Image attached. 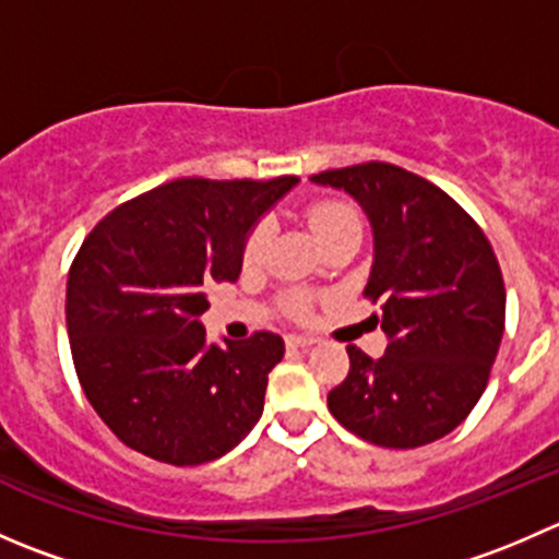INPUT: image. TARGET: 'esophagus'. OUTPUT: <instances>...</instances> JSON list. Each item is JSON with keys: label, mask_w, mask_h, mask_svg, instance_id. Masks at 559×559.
<instances>
[{"label": "esophagus", "mask_w": 559, "mask_h": 559, "mask_svg": "<svg viewBox=\"0 0 559 559\" xmlns=\"http://www.w3.org/2000/svg\"><path fill=\"white\" fill-rule=\"evenodd\" d=\"M286 343H289V346H295V348H308V346H313L316 337H311V335H286Z\"/></svg>", "instance_id": "34e87169"}]
</instances>
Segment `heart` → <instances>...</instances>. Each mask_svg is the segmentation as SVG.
I'll use <instances>...</instances> for the list:
<instances>
[{
    "label": "heart",
    "instance_id": "heart-1",
    "mask_svg": "<svg viewBox=\"0 0 559 559\" xmlns=\"http://www.w3.org/2000/svg\"><path fill=\"white\" fill-rule=\"evenodd\" d=\"M308 222H311L316 238L319 240L330 238L332 233H341V229L359 227L357 213L346 205H316L311 207V213H308ZM267 243H270V224L262 222L257 224V227L251 229V235L246 238V246H243L246 262L257 264L259 259L264 257V251H267Z\"/></svg>",
    "mask_w": 559,
    "mask_h": 559
}]
</instances>
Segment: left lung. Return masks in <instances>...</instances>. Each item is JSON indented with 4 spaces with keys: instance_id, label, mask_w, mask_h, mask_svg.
Listing matches in <instances>:
<instances>
[{
    "instance_id": "1",
    "label": "left lung",
    "mask_w": 559,
    "mask_h": 559,
    "mask_svg": "<svg viewBox=\"0 0 559 559\" xmlns=\"http://www.w3.org/2000/svg\"><path fill=\"white\" fill-rule=\"evenodd\" d=\"M346 191L373 227L365 297L381 300L384 357L348 346L330 414L362 441L416 449L449 436L484 394L506 324V289L487 235L443 189L386 165L311 175Z\"/></svg>"
}]
</instances>
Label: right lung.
Here are the masks:
<instances>
[{
  "label": "right lung",
  "mask_w": 559,
  "mask_h": 559,
  "mask_svg": "<svg viewBox=\"0 0 559 559\" xmlns=\"http://www.w3.org/2000/svg\"><path fill=\"white\" fill-rule=\"evenodd\" d=\"M180 178L107 213L67 278V332L88 403L121 443L167 465L238 447L264 408L284 337L207 343L205 289L238 281L259 218L297 186Z\"/></svg>",
  "instance_id": "right-lung-1"
}]
</instances>
